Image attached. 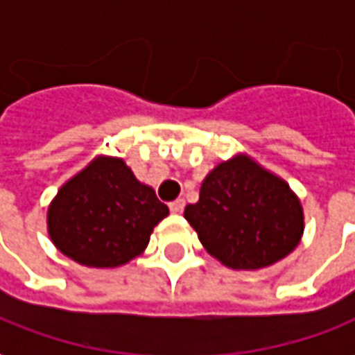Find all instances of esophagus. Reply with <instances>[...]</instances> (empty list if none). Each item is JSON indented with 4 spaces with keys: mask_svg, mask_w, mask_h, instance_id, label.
Wrapping results in <instances>:
<instances>
[{
    "mask_svg": "<svg viewBox=\"0 0 355 355\" xmlns=\"http://www.w3.org/2000/svg\"><path fill=\"white\" fill-rule=\"evenodd\" d=\"M169 209L173 213H182V209H184V200H175V202H171Z\"/></svg>",
    "mask_w": 355,
    "mask_h": 355,
    "instance_id": "34e87169",
    "label": "esophagus"
}]
</instances>
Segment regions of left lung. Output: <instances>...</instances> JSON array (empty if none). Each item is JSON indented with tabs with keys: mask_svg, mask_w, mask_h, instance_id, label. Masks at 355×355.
Masks as SVG:
<instances>
[{
	"mask_svg": "<svg viewBox=\"0 0 355 355\" xmlns=\"http://www.w3.org/2000/svg\"><path fill=\"white\" fill-rule=\"evenodd\" d=\"M184 219L203 248L232 269H261L298 246L304 213L290 186L246 155L223 161L205 177Z\"/></svg>",
	"mask_w": 355,
	"mask_h": 355,
	"instance_id": "left-lung-1",
	"label": "left lung"
}]
</instances>
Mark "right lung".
Returning a JSON list of instances; mask_svg holds the SVG:
<instances>
[{
    "mask_svg": "<svg viewBox=\"0 0 355 355\" xmlns=\"http://www.w3.org/2000/svg\"><path fill=\"white\" fill-rule=\"evenodd\" d=\"M169 215L153 188L123 159L98 157L51 202L48 232L61 254L86 267H119L140 255L153 227Z\"/></svg>",
    "mask_w": 355,
    "mask_h": 355,
    "instance_id": "right-lung-1",
    "label": "right lung"
}]
</instances>
